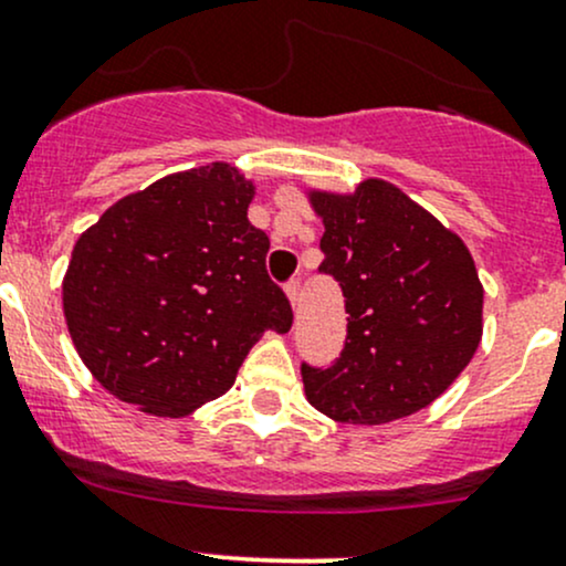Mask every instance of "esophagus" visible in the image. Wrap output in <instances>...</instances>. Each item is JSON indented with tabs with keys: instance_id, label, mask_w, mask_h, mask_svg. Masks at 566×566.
Here are the masks:
<instances>
[{
	"instance_id": "1",
	"label": "esophagus",
	"mask_w": 566,
	"mask_h": 566,
	"mask_svg": "<svg viewBox=\"0 0 566 566\" xmlns=\"http://www.w3.org/2000/svg\"><path fill=\"white\" fill-rule=\"evenodd\" d=\"M285 296H289L291 307L300 305V281H289V283H285Z\"/></svg>"
}]
</instances>
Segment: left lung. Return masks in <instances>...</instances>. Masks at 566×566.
I'll use <instances>...</instances> for the list:
<instances>
[{
	"mask_svg": "<svg viewBox=\"0 0 566 566\" xmlns=\"http://www.w3.org/2000/svg\"><path fill=\"white\" fill-rule=\"evenodd\" d=\"M324 264L343 285L348 339L326 369L302 364L307 402L378 427L434 402L483 337V283L459 234L380 178L350 193L307 188Z\"/></svg>",
	"mask_w": 566,
	"mask_h": 566,
	"instance_id": "8db88e82",
	"label": "left lung"
}]
</instances>
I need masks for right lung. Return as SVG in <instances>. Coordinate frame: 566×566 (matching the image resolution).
Listing matches in <instances>:
<instances>
[{
    "label": "right lung",
    "instance_id": "obj_1",
    "mask_svg": "<svg viewBox=\"0 0 566 566\" xmlns=\"http://www.w3.org/2000/svg\"><path fill=\"white\" fill-rule=\"evenodd\" d=\"M256 184L227 161L118 199L77 237L62 283L77 356L120 402L180 418L234 386L266 329H291L248 221Z\"/></svg>",
    "mask_w": 566,
    "mask_h": 566
}]
</instances>
